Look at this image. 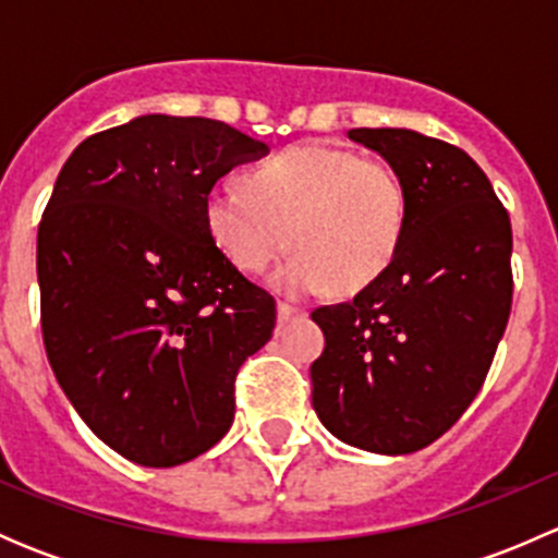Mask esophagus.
Listing matches in <instances>:
<instances>
[{
	"mask_svg": "<svg viewBox=\"0 0 558 558\" xmlns=\"http://www.w3.org/2000/svg\"><path fill=\"white\" fill-rule=\"evenodd\" d=\"M302 311L296 305H289V302H278V320L280 324H286V320H291V318H296V315H300Z\"/></svg>",
	"mask_w": 558,
	"mask_h": 558,
	"instance_id": "34e87169",
	"label": "esophagus"
}]
</instances>
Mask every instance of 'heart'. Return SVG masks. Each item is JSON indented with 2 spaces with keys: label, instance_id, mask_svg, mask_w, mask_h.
Wrapping results in <instances>:
<instances>
[{
  "label": "heart",
  "instance_id": "b5f03b06",
  "mask_svg": "<svg viewBox=\"0 0 558 558\" xmlns=\"http://www.w3.org/2000/svg\"><path fill=\"white\" fill-rule=\"evenodd\" d=\"M213 243L243 272H262L296 245L275 283L311 294L335 283L359 291L378 280L402 245L408 194L384 159L326 143H302L253 167L243 185L205 202Z\"/></svg>",
  "mask_w": 558,
  "mask_h": 558
}]
</instances>
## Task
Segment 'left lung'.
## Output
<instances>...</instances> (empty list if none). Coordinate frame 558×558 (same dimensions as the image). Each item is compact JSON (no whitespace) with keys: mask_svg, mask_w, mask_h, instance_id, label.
I'll return each instance as SVG.
<instances>
[{"mask_svg":"<svg viewBox=\"0 0 558 558\" xmlns=\"http://www.w3.org/2000/svg\"><path fill=\"white\" fill-rule=\"evenodd\" d=\"M408 194L402 245L351 302L311 313L326 337L313 408L348 446L402 456L435 442L481 391L513 305L510 216L461 148L413 129H351Z\"/></svg>","mask_w":558,"mask_h":558,"instance_id":"left-lung-1","label":"left lung"}]
</instances>
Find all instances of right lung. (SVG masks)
I'll list each match as a JSON object with an SVG mask.
<instances>
[{"label":"right lung","instance_id":"1","mask_svg":"<svg viewBox=\"0 0 558 558\" xmlns=\"http://www.w3.org/2000/svg\"><path fill=\"white\" fill-rule=\"evenodd\" d=\"M267 145L213 118L140 116L83 140L37 232L43 342L88 429L174 466L234 421V378L272 337L275 300L213 243L205 202Z\"/></svg>","mask_w":558,"mask_h":558}]
</instances>
